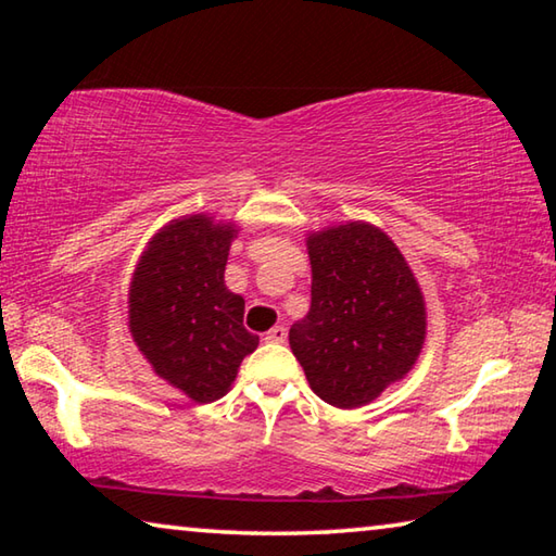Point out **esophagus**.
I'll use <instances>...</instances> for the list:
<instances>
[{"label": "esophagus", "instance_id": "esophagus-1", "mask_svg": "<svg viewBox=\"0 0 556 556\" xmlns=\"http://www.w3.org/2000/svg\"><path fill=\"white\" fill-rule=\"evenodd\" d=\"M287 341V328L285 326H275L265 333V343H285Z\"/></svg>", "mask_w": 556, "mask_h": 556}]
</instances>
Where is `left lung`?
<instances>
[{"label":"left lung","mask_w":556,"mask_h":556,"mask_svg":"<svg viewBox=\"0 0 556 556\" xmlns=\"http://www.w3.org/2000/svg\"><path fill=\"white\" fill-rule=\"evenodd\" d=\"M312 308L289 345L324 402L355 409L380 397L417 363L427 306L397 244L370 223L312 232Z\"/></svg>","instance_id":"left-lung-1"}]
</instances>
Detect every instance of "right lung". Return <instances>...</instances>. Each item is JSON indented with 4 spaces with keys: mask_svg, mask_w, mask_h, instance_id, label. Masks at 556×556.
Segmentation results:
<instances>
[{
    "mask_svg": "<svg viewBox=\"0 0 556 556\" xmlns=\"http://www.w3.org/2000/svg\"><path fill=\"white\" fill-rule=\"evenodd\" d=\"M235 223L186 215L164 225L129 281V333L159 378L199 404L220 400L260 336L225 287Z\"/></svg>",
    "mask_w": 556,
    "mask_h": 556,
    "instance_id": "add662e5",
    "label": "right lung"
}]
</instances>
